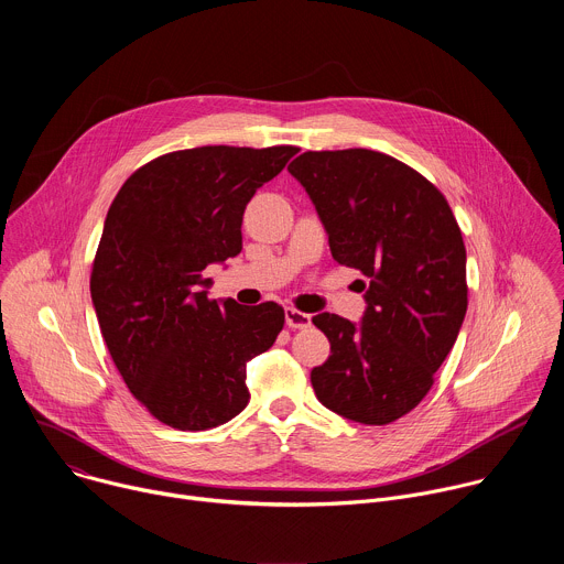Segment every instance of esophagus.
<instances>
[{
	"mask_svg": "<svg viewBox=\"0 0 564 564\" xmlns=\"http://www.w3.org/2000/svg\"><path fill=\"white\" fill-rule=\"evenodd\" d=\"M285 324L292 330H305V328L312 326V316L301 312V310H296V307H288L285 310Z\"/></svg>",
	"mask_w": 564,
	"mask_h": 564,
	"instance_id": "34e87169",
	"label": "esophagus"
}]
</instances>
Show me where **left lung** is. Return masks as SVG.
<instances>
[{
    "label": "left lung",
    "mask_w": 564,
    "mask_h": 564,
    "mask_svg": "<svg viewBox=\"0 0 564 564\" xmlns=\"http://www.w3.org/2000/svg\"><path fill=\"white\" fill-rule=\"evenodd\" d=\"M288 170L324 220L335 261L368 279L359 326L330 312L312 318L333 352L312 370V388L346 420L390 424L429 394L462 328L459 225L429 178L381 151H305Z\"/></svg>",
    "instance_id": "obj_1"
}]
</instances>
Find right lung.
Instances as JSON below:
<instances>
[{
    "label": "right lung",
    "instance_id": "add662e5",
    "mask_svg": "<svg viewBox=\"0 0 564 564\" xmlns=\"http://www.w3.org/2000/svg\"><path fill=\"white\" fill-rule=\"evenodd\" d=\"M299 149L209 144L158 155L116 194L91 270V299L127 388L178 431L216 429L248 406L246 364L285 324L279 303H216L209 263L243 248V212Z\"/></svg>",
    "mask_w": 564,
    "mask_h": 564
}]
</instances>
